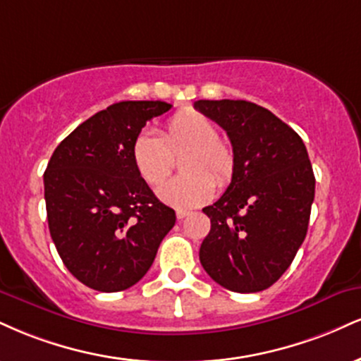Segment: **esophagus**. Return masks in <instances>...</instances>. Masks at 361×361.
<instances>
[{"mask_svg": "<svg viewBox=\"0 0 361 361\" xmlns=\"http://www.w3.org/2000/svg\"><path fill=\"white\" fill-rule=\"evenodd\" d=\"M188 215H190V212H186V210H176V219L180 220V222H181V220H183V219H186V216H188Z\"/></svg>", "mask_w": 361, "mask_h": 361, "instance_id": "34e87169", "label": "esophagus"}]
</instances>
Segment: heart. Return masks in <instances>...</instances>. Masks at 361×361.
I'll return each instance as SVG.
<instances>
[{"instance_id":"heart-1","label":"heart","mask_w":361,"mask_h":361,"mask_svg":"<svg viewBox=\"0 0 361 361\" xmlns=\"http://www.w3.org/2000/svg\"><path fill=\"white\" fill-rule=\"evenodd\" d=\"M183 149L180 169L185 173L158 188L159 200L180 210L207 203L216 185L224 188L232 181L237 168L232 142L219 136V128L210 117L192 109L173 116L161 136L153 129L139 131L133 139L131 159L137 175L156 186L171 171V154Z\"/></svg>"}]
</instances>
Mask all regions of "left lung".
I'll use <instances>...</instances> for the list:
<instances>
[{"label":"left lung","instance_id":"1","mask_svg":"<svg viewBox=\"0 0 361 361\" xmlns=\"http://www.w3.org/2000/svg\"><path fill=\"white\" fill-rule=\"evenodd\" d=\"M195 109L227 131L235 175L214 205L200 247L207 274L233 293H259L288 271L305 242L314 173L299 134L247 101H197Z\"/></svg>","mask_w":361,"mask_h":361}]
</instances>
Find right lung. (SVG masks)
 Instances as JSON below:
<instances>
[{
  "instance_id": "1",
  "label": "right lung",
  "mask_w": 361,
  "mask_h": 361,
  "mask_svg": "<svg viewBox=\"0 0 361 361\" xmlns=\"http://www.w3.org/2000/svg\"><path fill=\"white\" fill-rule=\"evenodd\" d=\"M161 101L112 104L56 146L43 175L51 240L71 274L101 293L124 290L149 271L173 208L137 175L131 145Z\"/></svg>"
}]
</instances>
